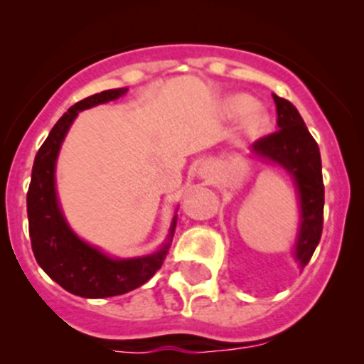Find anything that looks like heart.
I'll use <instances>...</instances> for the list:
<instances>
[{"instance_id":"heart-1","label":"heart","mask_w":364,"mask_h":364,"mask_svg":"<svg viewBox=\"0 0 364 364\" xmlns=\"http://www.w3.org/2000/svg\"><path fill=\"white\" fill-rule=\"evenodd\" d=\"M227 111L232 116H240V114L247 112L243 119V127L248 134H257V132L262 130L267 123L266 114L260 112L259 109H253V100L252 98L240 95V97H234L227 102Z\"/></svg>"}]
</instances>
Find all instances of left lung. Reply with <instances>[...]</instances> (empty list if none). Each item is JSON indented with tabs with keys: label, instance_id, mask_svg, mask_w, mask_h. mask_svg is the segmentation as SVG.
I'll return each instance as SVG.
<instances>
[{
	"label": "left lung",
	"instance_id": "obj_1",
	"mask_svg": "<svg viewBox=\"0 0 364 364\" xmlns=\"http://www.w3.org/2000/svg\"><path fill=\"white\" fill-rule=\"evenodd\" d=\"M278 130L253 142L252 149L264 159L277 161L296 179L301 203V229L296 259L301 267L310 262L324 225V181L318 146L308 132L297 109L285 98L273 95Z\"/></svg>",
	"mask_w": 364,
	"mask_h": 364
}]
</instances>
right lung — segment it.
Returning <instances> with one entry per match:
<instances>
[{
  "label": "right lung",
  "mask_w": 364,
  "mask_h": 364,
  "mask_svg": "<svg viewBox=\"0 0 364 364\" xmlns=\"http://www.w3.org/2000/svg\"><path fill=\"white\" fill-rule=\"evenodd\" d=\"M124 93H127V87L91 95L72 105L68 112H65L58 119L49 137L43 141L36 153L31 171V183H29L28 197H26L29 237H31V248L36 262L65 291L80 297H91V299L121 296L141 287L160 269L168 248L167 243L155 255L141 257V259H109L97 248L80 241L70 230L56 200L54 165H56L60 146L72 121L84 109L116 100ZM174 227L176 220L171 227V237Z\"/></svg>",
  "instance_id": "obj_1"
}]
</instances>
